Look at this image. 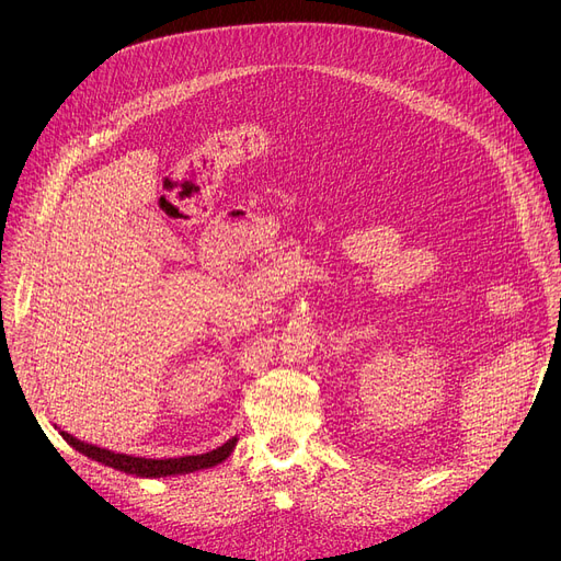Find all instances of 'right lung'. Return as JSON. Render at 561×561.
I'll return each instance as SVG.
<instances>
[{
    "instance_id": "add662e5",
    "label": "right lung",
    "mask_w": 561,
    "mask_h": 561,
    "mask_svg": "<svg viewBox=\"0 0 561 561\" xmlns=\"http://www.w3.org/2000/svg\"><path fill=\"white\" fill-rule=\"evenodd\" d=\"M61 436L81 455L91 457L104 466H111L115 470H123V473L136 476V478H170V476L195 473V470H204V468H214L231 455V450L236 448V440H239L233 436L220 448H216L211 453H204V455H188V457H176V459H145V457L121 455V453H111L106 448L83 444V440L75 438L68 432H61Z\"/></svg>"
}]
</instances>
